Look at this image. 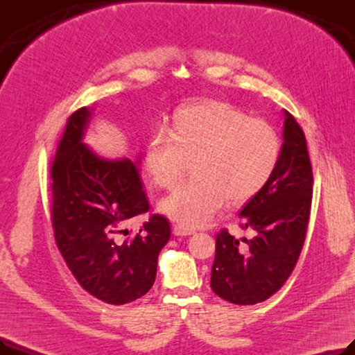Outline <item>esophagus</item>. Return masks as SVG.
<instances>
[{"instance_id": "obj_1", "label": "esophagus", "mask_w": 355, "mask_h": 355, "mask_svg": "<svg viewBox=\"0 0 355 355\" xmlns=\"http://www.w3.org/2000/svg\"><path fill=\"white\" fill-rule=\"evenodd\" d=\"M173 233H174L175 236H190V234L194 233V230H193V229H189V227H185V226H181V225H174Z\"/></svg>"}]
</instances>
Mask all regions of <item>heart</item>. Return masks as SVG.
I'll return each mask as SVG.
<instances>
[{
    "instance_id": "obj_1",
    "label": "heart",
    "mask_w": 355,
    "mask_h": 355,
    "mask_svg": "<svg viewBox=\"0 0 355 355\" xmlns=\"http://www.w3.org/2000/svg\"><path fill=\"white\" fill-rule=\"evenodd\" d=\"M282 153L276 128L262 118H248L227 102L184 107L168 135L157 132L145 151V166L155 185L173 189L191 164L193 180L159 207L181 226L201 227L225 206H239L262 191Z\"/></svg>"
}]
</instances>
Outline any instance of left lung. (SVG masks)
<instances>
[{"mask_svg": "<svg viewBox=\"0 0 355 355\" xmlns=\"http://www.w3.org/2000/svg\"><path fill=\"white\" fill-rule=\"evenodd\" d=\"M281 159L270 181L240 211L241 240L216 236L211 289L236 305L266 301L284 286L300 259L311 214L312 166L302 128L285 112Z\"/></svg>", "mask_w": 355, "mask_h": 355, "instance_id": "obj_1", "label": "left lung"}]
</instances>
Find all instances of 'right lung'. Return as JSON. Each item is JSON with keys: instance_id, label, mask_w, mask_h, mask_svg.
Segmentation results:
<instances>
[{"instance_id": "right-lung-1", "label": "right lung", "mask_w": 355, "mask_h": 355, "mask_svg": "<svg viewBox=\"0 0 355 355\" xmlns=\"http://www.w3.org/2000/svg\"><path fill=\"white\" fill-rule=\"evenodd\" d=\"M90 110L69 116L50 168L51 225L64 262L98 300L123 305L153 288L170 221L153 214L137 234L123 226L149 210L139 170L130 159L107 161L82 142Z\"/></svg>"}]
</instances>
